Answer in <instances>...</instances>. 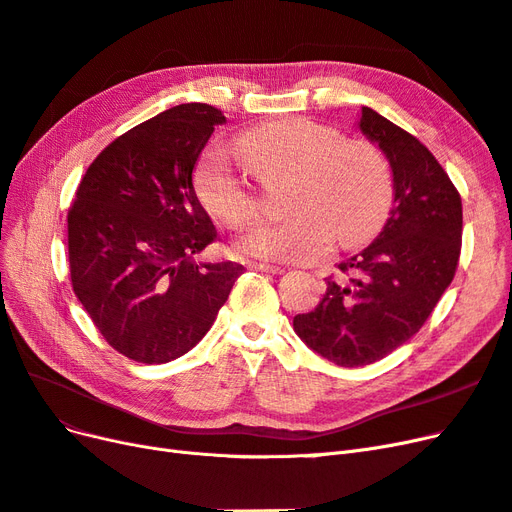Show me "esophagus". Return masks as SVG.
<instances>
[{
	"label": "esophagus",
	"mask_w": 512,
	"mask_h": 512,
	"mask_svg": "<svg viewBox=\"0 0 512 512\" xmlns=\"http://www.w3.org/2000/svg\"><path fill=\"white\" fill-rule=\"evenodd\" d=\"M254 271H262V273H271V275H280L284 273V267L280 265H269V262H254V265H250Z\"/></svg>",
	"instance_id": "esophagus-1"
}]
</instances>
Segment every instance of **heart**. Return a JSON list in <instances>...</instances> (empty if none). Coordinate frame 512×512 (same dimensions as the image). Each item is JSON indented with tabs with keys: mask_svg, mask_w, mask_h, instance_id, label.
Returning <instances> with one entry per match:
<instances>
[{
	"mask_svg": "<svg viewBox=\"0 0 512 512\" xmlns=\"http://www.w3.org/2000/svg\"><path fill=\"white\" fill-rule=\"evenodd\" d=\"M237 151L262 185L286 183L284 209L275 222L256 224L235 243L243 258L307 262L339 245L365 243L384 222L393 200L389 162L367 141L344 138L312 119L269 121L239 136ZM200 205L224 226H243L258 211V194L245 167L220 145L194 168Z\"/></svg>",
	"mask_w": 512,
	"mask_h": 512,
	"instance_id": "1",
	"label": "heart"
}]
</instances>
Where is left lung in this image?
I'll use <instances>...</instances> for the list:
<instances>
[{"label":"left lung","mask_w":512,"mask_h":512,"mask_svg":"<svg viewBox=\"0 0 512 512\" xmlns=\"http://www.w3.org/2000/svg\"><path fill=\"white\" fill-rule=\"evenodd\" d=\"M361 132L393 170V209L361 254L339 262L344 282L327 280L316 309L294 316L307 348L342 367H363L418 333L451 286L461 254V196L433 153L371 108Z\"/></svg>","instance_id":"1"}]
</instances>
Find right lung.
Returning <instances> with one entry per match:
<instances>
[{"mask_svg":"<svg viewBox=\"0 0 512 512\" xmlns=\"http://www.w3.org/2000/svg\"><path fill=\"white\" fill-rule=\"evenodd\" d=\"M222 111L190 102L143 121L89 164L68 211L76 299L119 354L168 363L192 350L243 267L198 262L218 232L192 170Z\"/></svg>","mask_w":512,"mask_h":512,"instance_id":"add662e5","label":"right lung"}]
</instances>
